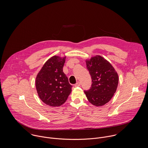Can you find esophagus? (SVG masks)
I'll list each match as a JSON object with an SVG mask.
<instances>
[{"label":"esophagus","instance_id":"1","mask_svg":"<svg viewBox=\"0 0 148 148\" xmlns=\"http://www.w3.org/2000/svg\"><path fill=\"white\" fill-rule=\"evenodd\" d=\"M80 85H81V84H80V82H77L76 84L75 85V86H80Z\"/></svg>","mask_w":148,"mask_h":148}]
</instances>
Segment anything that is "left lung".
Wrapping results in <instances>:
<instances>
[{"instance_id": "8db88e82", "label": "left lung", "mask_w": 148, "mask_h": 148, "mask_svg": "<svg viewBox=\"0 0 148 148\" xmlns=\"http://www.w3.org/2000/svg\"><path fill=\"white\" fill-rule=\"evenodd\" d=\"M92 84L84 93L88 100L93 106H101L108 103L115 93L119 76L113 66L100 55L85 60Z\"/></svg>"}]
</instances>
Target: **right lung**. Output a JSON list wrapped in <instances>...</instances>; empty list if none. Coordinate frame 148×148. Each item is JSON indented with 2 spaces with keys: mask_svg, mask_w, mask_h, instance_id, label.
<instances>
[{
  "mask_svg": "<svg viewBox=\"0 0 148 148\" xmlns=\"http://www.w3.org/2000/svg\"><path fill=\"white\" fill-rule=\"evenodd\" d=\"M65 58L66 56L51 57L36 76L35 85L38 96L48 106L63 105L71 93L72 86L63 71Z\"/></svg>",
  "mask_w": 148,
  "mask_h": 148,
  "instance_id": "1",
  "label": "right lung"
}]
</instances>
